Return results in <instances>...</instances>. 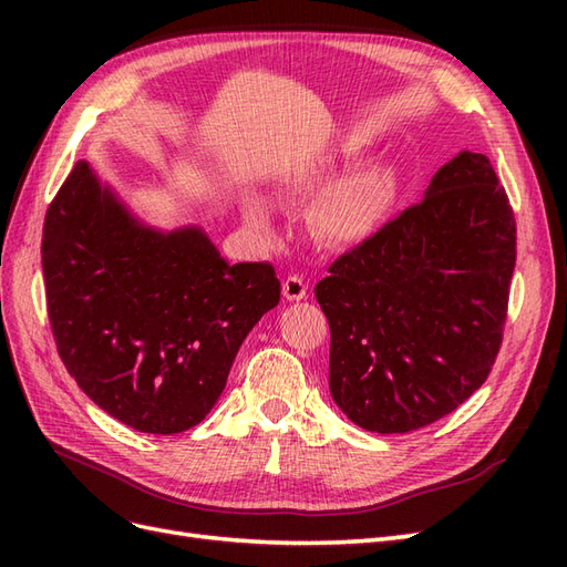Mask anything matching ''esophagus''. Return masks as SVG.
Masks as SVG:
<instances>
[{"mask_svg":"<svg viewBox=\"0 0 567 567\" xmlns=\"http://www.w3.org/2000/svg\"><path fill=\"white\" fill-rule=\"evenodd\" d=\"M307 296V284L300 277H288L284 281V298L286 300H302Z\"/></svg>","mask_w":567,"mask_h":567,"instance_id":"34e87169","label":"esophagus"}]
</instances>
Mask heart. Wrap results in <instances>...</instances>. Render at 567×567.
Returning a JSON list of instances; mask_svg holds the SVG:
<instances>
[{
  "label": "heart",
  "mask_w": 567,
  "mask_h": 567,
  "mask_svg": "<svg viewBox=\"0 0 567 567\" xmlns=\"http://www.w3.org/2000/svg\"><path fill=\"white\" fill-rule=\"evenodd\" d=\"M346 165V153H326V156L293 169L286 177L284 186L293 196L315 198L342 175ZM392 203L394 179L390 169L381 165H369L340 179L321 196L315 213V225L319 236L329 244L357 246L369 241L385 225ZM244 215L255 231H271V208L262 198H248L244 205Z\"/></svg>",
  "instance_id": "1"
}]
</instances>
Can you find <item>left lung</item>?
<instances>
[{
    "label": "left lung",
    "instance_id": "1",
    "mask_svg": "<svg viewBox=\"0 0 567 567\" xmlns=\"http://www.w3.org/2000/svg\"><path fill=\"white\" fill-rule=\"evenodd\" d=\"M516 219L483 153L442 165L421 203L340 255L315 288L329 388L352 423L409 433L466 402L502 348Z\"/></svg>",
    "mask_w": 567,
    "mask_h": 567
}]
</instances>
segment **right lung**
Listing matches in <instances>:
<instances>
[{
  "label": "right lung",
  "instance_id": "add662e5",
  "mask_svg": "<svg viewBox=\"0 0 567 567\" xmlns=\"http://www.w3.org/2000/svg\"><path fill=\"white\" fill-rule=\"evenodd\" d=\"M47 312L68 373L140 433L200 423L281 284L269 262L229 265L198 227L142 225L80 161L42 231Z\"/></svg>",
  "mask_w": 567,
  "mask_h": 567
}]
</instances>
